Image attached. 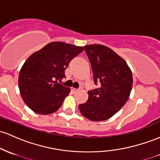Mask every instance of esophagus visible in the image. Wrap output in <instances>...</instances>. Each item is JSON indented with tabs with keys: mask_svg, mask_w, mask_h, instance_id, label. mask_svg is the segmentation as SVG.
I'll return each mask as SVG.
<instances>
[{
	"mask_svg": "<svg viewBox=\"0 0 160 160\" xmlns=\"http://www.w3.org/2000/svg\"><path fill=\"white\" fill-rule=\"evenodd\" d=\"M79 90H80V89H75V88H73V87H72V88H71V91H72V92H74V93H75V92H78Z\"/></svg>",
	"mask_w": 160,
	"mask_h": 160,
	"instance_id": "1",
	"label": "esophagus"
}]
</instances>
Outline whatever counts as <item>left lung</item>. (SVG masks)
Returning <instances> with one entry per match:
<instances>
[{
  "label": "left lung",
  "instance_id": "1",
  "mask_svg": "<svg viewBox=\"0 0 160 160\" xmlns=\"http://www.w3.org/2000/svg\"><path fill=\"white\" fill-rule=\"evenodd\" d=\"M92 66L94 83L100 87L89 91L80 112L92 122L107 120L117 113L128 99L133 76L127 62L108 47L99 44L84 46Z\"/></svg>",
  "mask_w": 160,
  "mask_h": 160
}]
</instances>
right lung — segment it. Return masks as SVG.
<instances>
[{"label": "right lung", "instance_id": "right-lung-1", "mask_svg": "<svg viewBox=\"0 0 160 160\" xmlns=\"http://www.w3.org/2000/svg\"><path fill=\"white\" fill-rule=\"evenodd\" d=\"M83 50V46L53 42L32 54L21 68L18 79L26 106L40 115L58 110L71 89L58 80L65 77L64 71L70 61Z\"/></svg>", "mask_w": 160, "mask_h": 160}]
</instances>
